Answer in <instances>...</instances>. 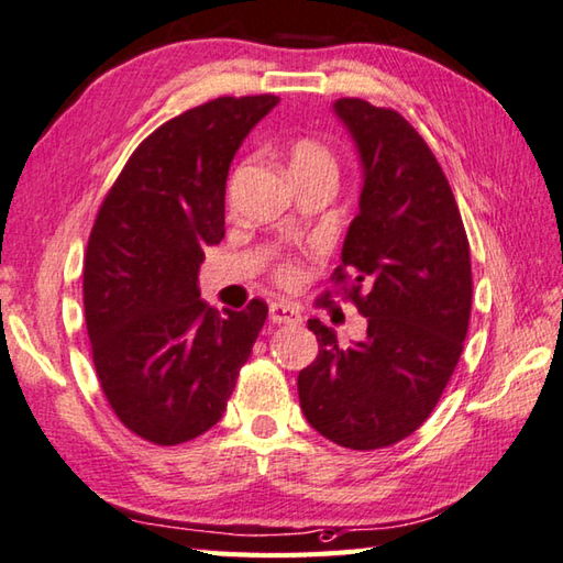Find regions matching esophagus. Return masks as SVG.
Returning <instances> with one entry per match:
<instances>
[{"mask_svg":"<svg viewBox=\"0 0 563 563\" xmlns=\"http://www.w3.org/2000/svg\"><path fill=\"white\" fill-rule=\"evenodd\" d=\"M269 321L272 323H299L301 321V313L291 303L272 301L269 303Z\"/></svg>","mask_w":563,"mask_h":563,"instance_id":"obj_1","label":"esophagus"}]
</instances>
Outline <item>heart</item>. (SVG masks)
Wrapping results in <instances>:
<instances>
[{
    "label": "heart",
    "mask_w": 563,
    "mask_h": 563,
    "mask_svg": "<svg viewBox=\"0 0 563 563\" xmlns=\"http://www.w3.org/2000/svg\"><path fill=\"white\" fill-rule=\"evenodd\" d=\"M306 166H333V156L325 150L323 144H318L313 140H299L291 146V168H306ZM299 269L294 264H282L277 269V277L282 282H294Z\"/></svg>",
    "instance_id": "heart-1"
}]
</instances>
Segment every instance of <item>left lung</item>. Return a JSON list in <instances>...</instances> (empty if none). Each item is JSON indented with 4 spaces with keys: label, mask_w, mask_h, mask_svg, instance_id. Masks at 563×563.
<instances>
[{
    "label": "left lung",
    "mask_w": 563,
    "mask_h": 563,
    "mask_svg": "<svg viewBox=\"0 0 563 563\" xmlns=\"http://www.w3.org/2000/svg\"><path fill=\"white\" fill-rule=\"evenodd\" d=\"M333 112L363 166L333 279L367 318V333L341 345L311 318L318 357L299 373V401L321 437L373 451L417 431L459 365L471 247L437 156L405 117L357 98L335 100Z\"/></svg>",
    "instance_id": "1"
}]
</instances>
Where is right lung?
<instances>
[{
  "label": "right lung",
  "mask_w": 563,
  "mask_h": 563,
  "mask_svg": "<svg viewBox=\"0 0 563 563\" xmlns=\"http://www.w3.org/2000/svg\"><path fill=\"white\" fill-rule=\"evenodd\" d=\"M277 95L218 98L158 126L102 200L82 269L92 363L112 411L158 446L206 433L228 407L267 303L200 299L206 247L225 238V181Z\"/></svg>",
  "instance_id": "right-lung-1"
}]
</instances>
